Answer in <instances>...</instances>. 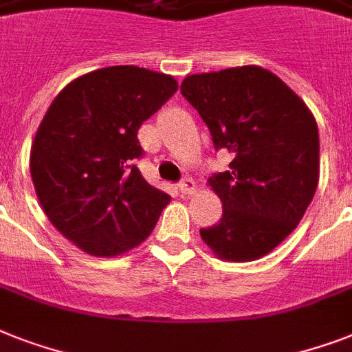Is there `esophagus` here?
Wrapping results in <instances>:
<instances>
[{"label": "esophagus", "instance_id": "1", "mask_svg": "<svg viewBox=\"0 0 352 352\" xmlns=\"http://www.w3.org/2000/svg\"><path fill=\"white\" fill-rule=\"evenodd\" d=\"M179 191H181L182 195L190 197V195H193V193H195V191H197V184L193 181H191V179H184V181H182L181 184H179Z\"/></svg>", "mask_w": 352, "mask_h": 352}]
</instances>
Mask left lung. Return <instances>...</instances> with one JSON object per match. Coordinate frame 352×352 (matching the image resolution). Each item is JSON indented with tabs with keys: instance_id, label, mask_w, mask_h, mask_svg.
<instances>
[{
	"instance_id": "obj_1",
	"label": "left lung",
	"mask_w": 352,
	"mask_h": 352,
	"mask_svg": "<svg viewBox=\"0 0 352 352\" xmlns=\"http://www.w3.org/2000/svg\"><path fill=\"white\" fill-rule=\"evenodd\" d=\"M181 94L210 128L230 171L208 184L222 202L219 224L201 230L217 258L251 262L302 221L320 177L315 116L278 76L256 65L193 74Z\"/></svg>"
}]
</instances>
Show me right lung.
Instances as JSON below:
<instances>
[{
  "mask_svg": "<svg viewBox=\"0 0 352 352\" xmlns=\"http://www.w3.org/2000/svg\"><path fill=\"white\" fill-rule=\"evenodd\" d=\"M166 74L99 68L57 94L30 148L45 215L92 256H119L146 241L171 197L144 181L137 130L177 92Z\"/></svg>",
  "mask_w": 352,
  "mask_h": 352,
  "instance_id": "obj_1",
  "label": "right lung"
}]
</instances>
